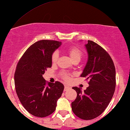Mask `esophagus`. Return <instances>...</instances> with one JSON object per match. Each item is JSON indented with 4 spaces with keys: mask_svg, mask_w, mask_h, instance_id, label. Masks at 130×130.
Wrapping results in <instances>:
<instances>
[{
    "mask_svg": "<svg viewBox=\"0 0 130 130\" xmlns=\"http://www.w3.org/2000/svg\"><path fill=\"white\" fill-rule=\"evenodd\" d=\"M71 89V87L69 86H68V85H65L64 86V90L65 91H67V90H69Z\"/></svg>",
    "mask_w": 130,
    "mask_h": 130,
    "instance_id": "1",
    "label": "esophagus"
}]
</instances>
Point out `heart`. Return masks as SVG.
I'll list each match as a JSON object with an SVG mask.
<instances>
[{"label":"heart","mask_w":130,"mask_h":130,"mask_svg":"<svg viewBox=\"0 0 130 130\" xmlns=\"http://www.w3.org/2000/svg\"><path fill=\"white\" fill-rule=\"evenodd\" d=\"M67 52L69 54V56H70L71 60L72 61H80L82 56V51H81L80 48H79L78 47L76 46H72L70 47V48L67 49ZM58 56H59V54L57 51L54 52L52 54V56H51V61L52 62L54 63L57 61V60L58 59ZM62 76H63L64 79L65 80H69V77L65 74H62Z\"/></svg>","instance_id":"b5f03b06"}]
</instances>
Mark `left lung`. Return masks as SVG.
<instances>
[{
  "mask_svg": "<svg viewBox=\"0 0 130 130\" xmlns=\"http://www.w3.org/2000/svg\"><path fill=\"white\" fill-rule=\"evenodd\" d=\"M85 44L88 60L80 77L89 80V87H73L77 92L71 103L72 111L82 120H92L101 115L112 99L116 86L115 68L108 53L98 44L88 40Z\"/></svg>",
  "mask_w": 130,
  "mask_h": 130,
  "instance_id": "obj_1",
  "label": "left lung"
}]
</instances>
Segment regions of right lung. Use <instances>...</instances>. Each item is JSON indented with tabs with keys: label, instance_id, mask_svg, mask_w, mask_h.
<instances>
[{
	"label": "right lung",
	"instance_id": "obj_1",
	"mask_svg": "<svg viewBox=\"0 0 130 130\" xmlns=\"http://www.w3.org/2000/svg\"><path fill=\"white\" fill-rule=\"evenodd\" d=\"M61 44L53 40L37 41L26 50L17 66L14 74L17 94L24 108L35 117L53 113L63 92L62 83H47L43 77L52 66V54Z\"/></svg>",
	"mask_w": 130,
	"mask_h": 130
}]
</instances>
